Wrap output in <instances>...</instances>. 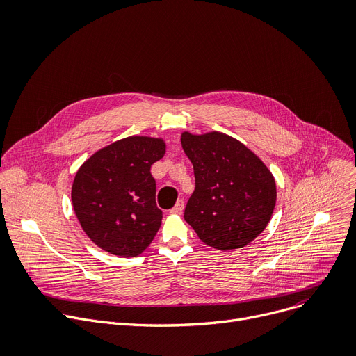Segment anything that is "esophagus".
I'll use <instances>...</instances> for the list:
<instances>
[{
    "label": "esophagus",
    "instance_id": "esophagus-1",
    "mask_svg": "<svg viewBox=\"0 0 356 356\" xmlns=\"http://www.w3.org/2000/svg\"><path fill=\"white\" fill-rule=\"evenodd\" d=\"M183 209H184V202L183 200H177V203L170 210V213H173V215H180V213L183 211Z\"/></svg>",
    "mask_w": 356,
    "mask_h": 356
}]
</instances>
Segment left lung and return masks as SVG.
<instances>
[{
	"mask_svg": "<svg viewBox=\"0 0 356 356\" xmlns=\"http://www.w3.org/2000/svg\"><path fill=\"white\" fill-rule=\"evenodd\" d=\"M196 187L184 220L218 250L249 245L265 230L276 204V183L266 164L225 133L181 134Z\"/></svg>",
	"mask_w": 356,
	"mask_h": 356,
	"instance_id": "obj_1",
	"label": "left lung"
}]
</instances>
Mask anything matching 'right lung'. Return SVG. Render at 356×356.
Instances as JSON below:
<instances>
[{
  "label": "right lung",
  "mask_w": 356,
  "mask_h": 356,
  "mask_svg": "<svg viewBox=\"0 0 356 356\" xmlns=\"http://www.w3.org/2000/svg\"><path fill=\"white\" fill-rule=\"evenodd\" d=\"M165 153L163 138L131 136L103 147L79 169L71 200L88 238L103 250L134 257L161 225L152 164Z\"/></svg>",
  "instance_id": "obj_1"
}]
</instances>
